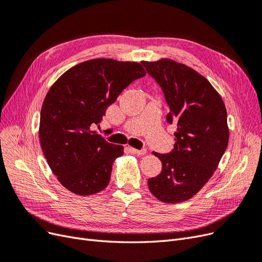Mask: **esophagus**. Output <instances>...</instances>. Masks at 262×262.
Returning <instances> with one entry per match:
<instances>
[{
    "label": "esophagus",
    "instance_id": "esophagus-1",
    "mask_svg": "<svg viewBox=\"0 0 262 262\" xmlns=\"http://www.w3.org/2000/svg\"><path fill=\"white\" fill-rule=\"evenodd\" d=\"M130 152H132L133 154H138V155H144L146 154V148H141V149H137V148H133V147H129Z\"/></svg>",
    "mask_w": 262,
    "mask_h": 262
}]
</instances>
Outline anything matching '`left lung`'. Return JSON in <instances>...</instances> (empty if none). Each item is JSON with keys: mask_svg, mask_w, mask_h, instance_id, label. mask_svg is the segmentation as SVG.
<instances>
[{"mask_svg": "<svg viewBox=\"0 0 262 262\" xmlns=\"http://www.w3.org/2000/svg\"><path fill=\"white\" fill-rule=\"evenodd\" d=\"M142 66L169 106L166 121L177 124L173 148L167 154L153 153L162 162V171L147 180L148 188L166 203L189 200L207 184L226 150L225 105L211 83L193 69L169 59Z\"/></svg>", "mask_w": 262, "mask_h": 262, "instance_id": "obj_1", "label": "left lung"}]
</instances>
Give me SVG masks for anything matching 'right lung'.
I'll return each instance as SVG.
<instances>
[{
	"label": "right lung",
	"instance_id": "right-lung-1",
	"mask_svg": "<svg viewBox=\"0 0 262 262\" xmlns=\"http://www.w3.org/2000/svg\"><path fill=\"white\" fill-rule=\"evenodd\" d=\"M145 74L142 63L94 59L68 70L49 90L39 139L49 167L70 191L90 195L108 186L123 146L109 143L95 128L122 91Z\"/></svg>",
	"mask_w": 262,
	"mask_h": 262
}]
</instances>
